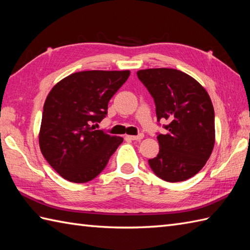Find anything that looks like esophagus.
I'll return each instance as SVG.
<instances>
[{"label": "esophagus", "mask_w": 250, "mask_h": 250, "mask_svg": "<svg viewBox=\"0 0 250 250\" xmlns=\"http://www.w3.org/2000/svg\"><path fill=\"white\" fill-rule=\"evenodd\" d=\"M128 137H129L130 140H132V141H141L143 137H144V134L141 133L139 135H128Z\"/></svg>", "instance_id": "obj_1"}]
</instances>
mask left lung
Here are the masks:
<instances>
[{
    "mask_svg": "<svg viewBox=\"0 0 250 250\" xmlns=\"http://www.w3.org/2000/svg\"><path fill=\"white\" fill-rule=\"evenodd\" d=\"M156 104L158 122L166 134L157 140L160 150L149 159L158 177L169 183L184 182L205 166L215 144V113L206 90L182 71L174 68H147L137 72Z\"/></svg>",
    "mask_w": 250,
    "mask_h": 250,
    "instance_id": "obj_1",
    "label": "left lung"
}]
</instances>
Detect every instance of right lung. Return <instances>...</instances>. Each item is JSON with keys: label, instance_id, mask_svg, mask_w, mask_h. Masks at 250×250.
Here are the masks:
<instances>
[{"label": "right lung", "instance_id": "right-lung-1", "mask_svg": "<svg viewBox=\"0 0 250 250\" xmlns=\"http://www.w3.org/2000/svg\"><path fill=\"white\" fill-rule=\"evenodd\" d=\"M130 71H83L63 78L44 104L40 148L51 167L72 183H87L103 171L124 142L95 125Z\"/></svg>", "mask_w": 250, "mask_h": 250}]
</instances>
